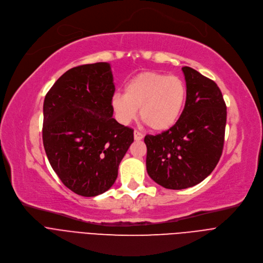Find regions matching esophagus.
I'll use <instances>...</instances> for the list:
<instances>
[{"instance_id":"34e87169","label":"esophagus","mask_w":263,"mask_h":263,"mask_svg":"<svg viewBox=\"0 0 263 263\" xmlns=\"http://www.w3.org/2000/svg\"><path fill=\"white\" fill-rule=\"evenodd\" d=\"M143 139H144V134L142 132H140V131L135 130L134 131V140L135 141H142Z\"/></svg>"}]
</instances>
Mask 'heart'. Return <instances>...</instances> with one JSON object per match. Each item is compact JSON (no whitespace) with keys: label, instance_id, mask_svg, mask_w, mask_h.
<instances>
[{"label":"heart","instance_id":"1","mask_svg":"<svg viewBox=\"0 0 263 263\" xmlns=\"http://www.w3.org/2000/svg\"><path fill=\"white\" fill-rule=\"evenodd\" d=\"M186 101V86L178 77L146 71L132 78L123 92H116L112 107L117 119L127 124L137 115L155 131L172 128L180 117Z\"/></svg>","mask_w":263,"mask_h":263}]
</instances>
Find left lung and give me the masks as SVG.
<instances>
[{
	"instance_id": "obj_1",
	"label": "left lung",
	"mask_w": 263,
	"mask_h": 263,
	"mask_svg": "<svg viewBox=\"0 0 263 263\" xmlns=\"http://www.w3.org/2000/svg\"><path fill=\"white\" fill-rule=\"evenodd\" d=\"M186 101L168 130L146 135L147 173L165 189L182 190L208 177L223 153L227 110L216 83L195 69L182 67Z\"/></svg>"
}]
</instances>
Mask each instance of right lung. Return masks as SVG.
I'll list each match as a JSON object with an SVG mask.
<instances>
[{"instance_id":"1","label":"right lung","mask_w":263,"mask_h":263,"mask_svg":"<svg viewBox=\"0 0 263 263\" xmlns=\"http://www.w3.org/2000/svg\"><path fill=\"white\" fill-rule=\"evenodd\" d=\"M115 91L108 63L69 69L44 102L43 141L61 181L76 194L93 197L112 186L133 143V130L112 116Z\"/></svg>"}]
</instances>
